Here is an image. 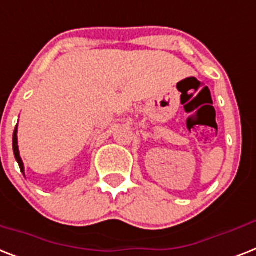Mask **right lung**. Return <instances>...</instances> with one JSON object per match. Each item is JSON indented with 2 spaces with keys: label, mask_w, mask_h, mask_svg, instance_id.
Here are the masks:
<instances>
[{
  "label": "right lung",
  "mask_w": 256,
  "mask_h": 256,
  "mask_svg": "<svg viewBox=\"0 0 256 256\" xmlns=\"http://www.w3.org/2000/svg\"><path fill=\"white\" fill-rule=\"evenodd\" d=\"M16 132H18V130H16H16H14V134H13V151H14V156H16V160L18 162V164H20V171H22L24 174V162H22V159H20V150H18V138H16Z\"/></svg>",
  "instance_id": "1"
}]
</instances>
